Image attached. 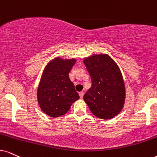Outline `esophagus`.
<instances>
[{"instance_id":"esophagus-1","label":"esophagus","mask_w":157,"mask_h":157,"mask_svg":"<svg viewBox=\"0 0 157 157\" xmlns=\"http://www.w3.org/2000/svg\"><path fill=\"white\" fill-rule=\"evenodd\" d=\"M79 95H80V98H81V99H82V98H83V96H84V92H80V93H79Z\"/></svg>"}]
</instances>
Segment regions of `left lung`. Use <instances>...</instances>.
<instances>
[{
  "label": "left lung",
  "mask_w": 157,
  "mask_h": 157,
  "mask_svg": "<svg viewBox=\"0 0 157 157\" xmlns=\"http://www.w3.org/2000/svg\"><path fill=\"white\" fill-rule=\"evenodd\" d=\"M83 62L91 77V88L83 98L97 117L109 120L122 109L125 88L121 71L107 54L93 55Z\"/></svg>",
  "instance_id": "left-lung-1"
}]
</instances>
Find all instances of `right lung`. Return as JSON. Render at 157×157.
Masks as SVG:
<instances>
[{
	"label": "right lung",
	"mask_w": 157,
	"mask_h": 157,
	"mask_svg": "<svg viewBox=\"0 0 157 157\" xmlns=\"http://www.w3.org/2000/svg\"><path fill=\"white\" fill-rule=\"evenodd\" d=\"M75 62V59L57 57L51 61L43 70L37 98L43 112L51 117L65 114L72 103L80 98L69 77V73Z\"/></svg>",
	"instance_id": "1"
}]
</instances>
